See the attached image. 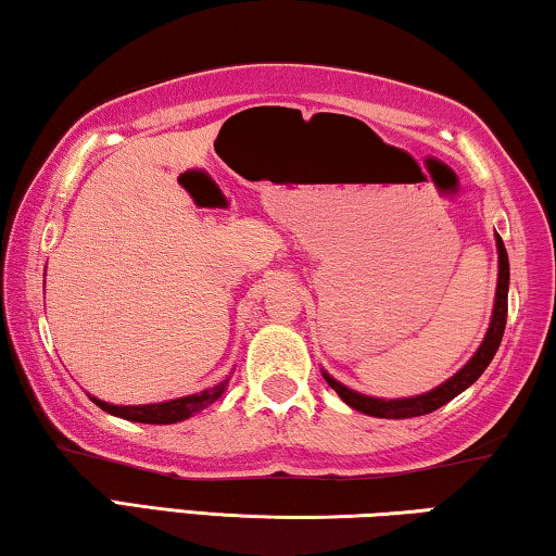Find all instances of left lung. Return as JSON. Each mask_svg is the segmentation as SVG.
Listing matches in <instances>:
<instances>
[{
  "label": "left lung",
  "instance_id": "1",
  "mask_svg": "<svg viewBox=\"0 0 556 556\" xmlns=\"http://www.w3.org/2000/svg\"><path fill=\"white\" fill-rule=\"evenodd\" d=\"M496 250H500V281H496V300H494V314H492V325L490 331H486L482 346H479L475 357L469 359L467 367H462L457 375H454L450 382H444L442 387L432 389V392L421 394V396H409V400H375V396H364L346 389L344 384H339L337 379H331L325 375L329 387L342 396V400L354 407L357 412L371 414V417H384V419H407V417H419V414H429L439 407H444L446 402H452L454 396L462 394L469 384H475L482 371L490 367L492 357L500 350L504 327H507V292H509V260H507V250H504L502 237L496 235Z\"/></svg>",
  "mask_w": 556,
  "mask_h": 556
}]
</instances>
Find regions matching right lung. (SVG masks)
<instances>
[{"label": "right lung", "instance_id": "right-lung-1", "mask_svg": "<svg viewBox=\"0 0 556 556\" xmlns=\"http://www.w3.org/2000/svg\"><path fill=\"white\" fill-rule=\"evenodd\" d=\"M227 382H222L217 387L206 389L202 394H189L181 396V400H172V402H162V404H144V407H117V404H106L102 400H94L99 409L114 414V417L129 419V421H142V425H174V421H181L192 414L202 412L210 407V404L217 400V396L225 392Z\"/></svg>", "mask_w": 556, "mask_h": 556}]
</instances>
